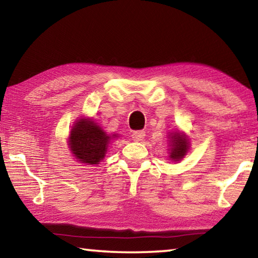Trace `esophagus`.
<instances>
[{
	"instance_id": "esophagus-1",
	"label": "esophagus",
	"mask_w": 258,
	"mask_h": 258,
	"mask_svg": "<svg viewBox=\"0 0 258 258\" xmlns=\"http://www.w3.org/2000/svg\"><path fill=\"white\" fill-rule=\"evenodd\" d=\"M146 132L145 131H135L132 133V139L134 141H142L143 138H145Z\"/></svg>"
}]
</instances>
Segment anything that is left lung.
<instances>
[{
	"label": "left lung",
	"mask_w": 258,
	"mask_h": 258,
	"mask_svg": "<svg viewBox=\"0 0 258 258\" xmlns=\"http://www.w3.org/2000/svg\"><path fill=\"white\" fill-rule=\"evenodd\" d=\"M187 148H189V143H187V140L180 135L178 133H175L172 137L171 141V158L174 161L181 160L184 155L186 154Z\"/></svg>",
	"instance_id": "obj_1"
}]
</instances>
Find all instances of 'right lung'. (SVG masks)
<instances>
[{
    "label": "right lung",
    "instance_id": "obj_1",
    "mask_svg": "<svg viewBox=\"0 0 258 258\" xmlns=\"http://www.w3.org/2000/svg\"><path fill=\"white\" fill-rule=\"evenodd\" d=\"M110 138L92 120L81 119L74 126L69 142L76 158L84 164H99L103 159Z\"/></svg>",
    "mask_w": 258,
    "mask_h": 258
}]
</instances>
